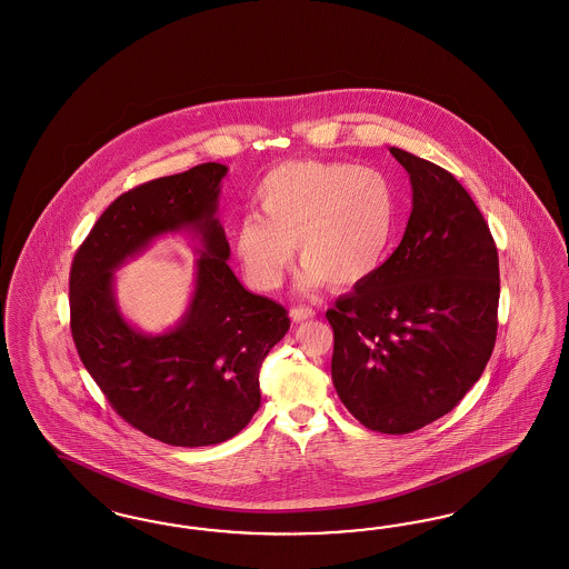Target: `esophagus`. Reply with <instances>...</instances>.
I'll use <instances>...</instances> for the list:
<instances>
[{
    "label": "esophagus",
    "mask_w": 569,
    "mask_h": 569,
    "mask_svg": "<svg viewBox=\"0 0 569 569\" xmlns=\"http://www.w3.org/2000/svg\"><path fill=\"white\" fill-rule=\"evenodd\" d=\"M290 316L295 321H307V319L316 318V311L311 307H295L290 311Z\"/></svg>",
    "instance_id": "esophagus-1"
}]
</instances>
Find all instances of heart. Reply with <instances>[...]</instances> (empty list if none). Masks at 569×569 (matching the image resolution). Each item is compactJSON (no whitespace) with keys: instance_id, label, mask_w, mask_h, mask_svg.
Instances as JSON below:
<instances>
[{"instance_id":"heart-1","label":"heart","mask_w":569,"mask_h":569,"mask_svg":"<svg viewBox=\"0 0 569 569\" xmlns=\"http://www.w3.org/2000/svg\"><path fill=\"white\" fill-rule=\"evenodd\" d=\"M260 213L234 230V253L251 283L274 290L292 262L300 288H353L386 264L398 230V194L377 169L341 160L274 167L256 190Z\"/></svg>"}]
</instances>
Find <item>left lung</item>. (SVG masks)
I'll list each match as a JSON object with an SVG mask.
<instances>
[{
	"label": "left lung",
	"mask_w": 569,
	"mask_h": 569,
	"mask_svg": "<svg viewBox=\"0 0 569 569\" xmlns=\"http://www.w3.org/2000/svg\"><path fill=\"white\" fill-rule=\"evenodd\" d=\"M389 152L412 186L405 237L326 318L342 405L368 430L409 433L453 410L489 362L500 260L477 203L449 171Z\"/></svg>",
	"instance_id": "1"
}]
</instances>
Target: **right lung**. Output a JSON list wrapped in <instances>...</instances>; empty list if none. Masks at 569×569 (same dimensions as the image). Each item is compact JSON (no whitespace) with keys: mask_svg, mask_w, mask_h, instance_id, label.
<instances>
[{"mask_svg":"<svg viewBox=\"0 0 569 569\" xmlns=\"http://www.w3.org/2000/svg\"><path fill=\"white\" fill-rule=\"evenodd\" d=\"M227 171L204 162L120 194L71 262V337L82 365L127 423L171 447H209L241 432L260 409L262 360L290 328L279 302L251 295L228 267L216 218ZM182 229L204 246L191 305L171 331L143 336L117 309L113 271Z\"/></svg>","mask_w":569,"mask_h":569,"instance_id":"1","label":"right lung"}]
</instances>
